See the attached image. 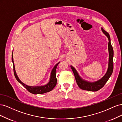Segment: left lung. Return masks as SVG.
I'll use <instances>...</instances> for the list:
<instances>
[{
  "mask_svg": "<svg viewBox=\"0 0 122 122\" xmlns=\"http://www.w3.org/2000/svg\"><path fill=\"white\" fill-rule=\"evenodd\" d=\"M102 31L103 32L108 39V50L109 52V60H108V69L105 74L103 76L101 79L96 81L94 82L88 81L86 80H84L79 75L78 73L77 72V70L75 68H74L72 66H71V68L75 76V78L76 81V82L78 84V86L81 89L86 91H89L92 92H96L101 89L102 87L104 86L105 84L107 81L109 77L111 76L113 69V50L112 47V46L111 42H110V36L108 32H107L102 28H101Z\"/></svg>",
  "mask_w": 122,
  "mask_h": 122,
  "instance_id": "obj_1",
  "label": "left lung"
}]
</instances>
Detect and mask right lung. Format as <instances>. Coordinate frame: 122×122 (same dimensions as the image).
Masks as SVG:
<instances>
[{"label": "right lung", "mask_w": 122, "mask_h": 122, "mask_svg": "<svg viewBox=\"0 0 122 122\" xmlns=\"http://www.w3.org/2000/svg\"><path fill=\"white\" fill-rule=\"evenodd\" d=\"M13 54V52L12 53V60L13 63L14 72L15 76V78H16L18 81L22 85V86L29 92H30V93L33 94H42L47 93V92H49L53 89L54 87L55 86H56V82H57V79L56 78V70L57 66H58V64L60 63V62H58L57 64L55 65L54 66V67H53V68L52 69L50 74L49 82L47 84L44 85V86H27L26 84H25L23 82H22L21 80L19 78V77H18L16 72L15 68Z\"/></svg>", "instance_id": "right-lung-1"}]
</instances>
